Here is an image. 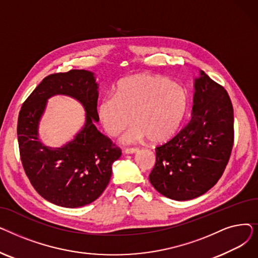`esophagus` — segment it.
<instances>
[{
  "label": "esophagus",
  "instance_id": "obj_1",
  "mask_svg": "<svg viewBox=\"0 0 258 258\" xmlns=\"http://www.w3.org/2000/svg\"><path fill=\"white\" fill-rule=\"evenodd\" d=\"M139 150L138 148H136V147H133V148H125L124 150V154H126V155H131V154H135V153H137Z\"/></svg>",
  "mask_w": 258,
  "mask_h": 258
}]
</instances>
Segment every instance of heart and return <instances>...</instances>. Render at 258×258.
<instances>
[{
  "label": "heart",
  "instance_id": "1",
  "mask_svg": "<svg viewBox=\"0 0 258 258\" xmlns=\"http://www.w3.org/2000/svg\"><path fill=\"white\" fill-rule=\"evenodd\" d=\"M189 106L188 92L165 76L140 73L121 79L115 94L104 96L97 115L105 133L116 137L132 123L122 137L125 144L145 138L153 143L171 138L181 126Z\"/></svg>",
  "mask_w": 258,
  "mask_h": 258
}]
</instances>
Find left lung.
Masks as SVG:
<instances>
[{"label": "left lung", "instance_id": "obj_1", "mask_svg": "<svg viewBox=\"0 0 258 258\" xmlns=\"http://www.w3.org/2000/svg\"><path fill=\"white\" fill-rule=\"evenodd\" d=\"M191 119L180 133L156 148L150 181L175 201L206 194L226 168L233 146V107L226 90L200 70L194 83Z\"/></svg>", "mask_w": 258, "mask_h": 258}]
</instances>
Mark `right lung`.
<instances>
[{"mask_svg": "<svg viewBox=\"0 0 258 258\" xmlns=\"http://www.w3.org/2000/svg\"><path fill=\"white\" fill-rule=\"evenodd\" d=\"M98 84L91 71L71 70L43 79L23 103L18 120V140L23 167L39 196L52 204L77 208L98 199L112 175V164L121 151L95 123ZM64 94L82 103L85 123L75 138L60 148H50L39 139V122L46 101Z\"/></svg>", "mask_w": 258, "mask_h": 258, "instance_id": "add662e5", "label": "right lung"}]
</instances>
